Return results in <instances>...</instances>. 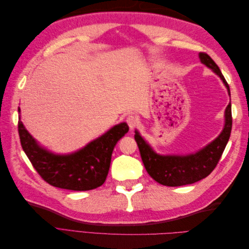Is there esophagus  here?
Wrapping results in <instances>:
<instances>
[{"label": "esophagus", "instance_id": "34e87169", "mask_svg": "<svg viewBox=\"0 0 249 249\" xmlns=\"http://www.w3.org/2000/svg\"><path fill=\"white\" fill-rule=\"evenodd\" d=\"M125 122H126L127 125L130 126L131 130L135 129V127H136L138 125V124H139L138 118L136 116H134V115H129V116H127L126 119H125Z\"/></svg>", "mask_w": 249, "mask_h": 249}]
</instances>
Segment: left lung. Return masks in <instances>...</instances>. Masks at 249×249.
Here are the masks:
<instances>
[{"label": "left lung", "instance_id": "1", "mask_svg": "<svg viewBox=\"0 0 249 249\" xmlns=\"http://www.w3.org/2000/svg\"><path fill=\"white\" fill-rule=\"evenodd\" d=\"M202 64L208 66L220 77L227 86L229 94L231 90L219 67L206 53H199ZM225 124L222 132L213 142H211L199 152L187 156H161L156 154L140 134L135 132V140L137 142L143 164L148 175L156 182L164 186L178 187L193 184L207 178L219 162L223 150L228 144L231 132V105L225 109Z\"/></svg>", "mask_w": 249, "mask_h": 249}]
</instances>
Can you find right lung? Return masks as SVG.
I'll list each match as a JSON object with an SVG mask.
<instances>
[{"mask_svg": "<svg viewBox=\"0 0 249 249\" xmlns=\"http://www.w3.org/2000/svg\"><path fill=\"white\" fill-rule=\"evenodd\" d=\"M127 131L125 123L119 124L79 152L60 156L39 146L18 120L20 144L35 170L48 184L73 191L92 190L105 183L113 149Z\"/></svg>", "mask_w": 249, "mask_h": 249, "instance_id": "obj_1", "label": "right lung"}]
</instances>
